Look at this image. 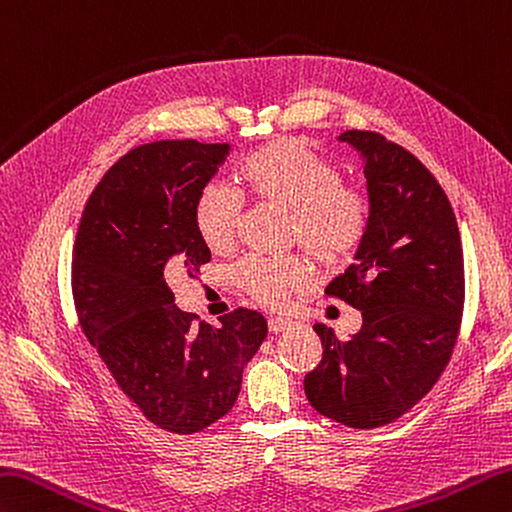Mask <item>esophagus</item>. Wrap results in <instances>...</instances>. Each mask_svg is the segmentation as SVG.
Instances as JSON below:
<instances>
[{
    "mask_svg": "<svg viewBox=\"0 0 512 512\" xmlns=\"http://www.w3.org/2000/svg\"><path fill=\"white\" fill-rule=\"evenodd\" d=\"M293 326H295V322H290V319H286V317H273L268 322L270 333H282V330H290Z\"/></svg>",
    "mask_w": 512,
    "mask_h": 512,
    "instance_id": "esophagus-1",
    "label": "esophagus"
}]
</instances>
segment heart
I'll return each mask as SVG.
<instances>
[{"instance_id": "b5f03b06", "label": "heart", "mask_w": 512, "mask_h": 512, "mask_svg": "<svg viewBox=\"0 0 512 512\" xmlns=\"http://www.w3.org/2000/svg\"><path fill=\"white\" fill-rule=\"evenodd\" d=\"M250 197L290 210V235L319 264L344 262L362 244L368 199L359 188L339 184L333 164L299 139H275L250 153L237 170ZM239 204L224 186L208 184L195 199L197 235L213 253L235 242ZM237 279L264 304L277 306L290 290L308 282L299 259H248Z\"/></svg>"}]
</instances>
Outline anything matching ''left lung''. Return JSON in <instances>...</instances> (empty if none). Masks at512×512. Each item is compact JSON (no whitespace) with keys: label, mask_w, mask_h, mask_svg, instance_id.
Returning a JSON list of instances; mask_svg holds the SVG:
<instances>
[{"label":"left lung","mask_w":512,"mask_h":512,"mask_svg":"<svg viewBox=\"0 0 512 512\" xmlns=\"http://www.w3.org/2000/svg\"><path fill=\"white\" fill-rule=\"evenodd\" d=\"M339 142L364 168L368 228L326 286L362 313L346 342L315 324L322 362L304 379L310 406L350 428L395 422L422 399L453 353L464 308V257L442 186L406 148L366 130Z\"/></svg>","instance_id":"1"}]
</instances>
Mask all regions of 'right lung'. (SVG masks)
I'll return each instance as SVG.
<instances>
[{
  "label": "right lung",
  "mask_w": 512,
  "mask_h": 512,
  "mask_svg": "<svg viewBox=\"0 0 512 512\" xmlns=\"http://www.w3.org/2000/svg\"><path fill=\"white\" fill-rule=\"evenodd\" d=\"M228 150L195 139L133 148L88 197L75 239L84 335L148 422L177 435L235 406L244 366L268 335L266 319L246 308L195 326L168 286L177 275L197 279L210 262L193 208Z\"/></svg>",
  "instance_id": "1"
}]
</instances>
